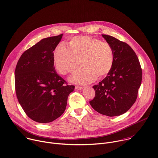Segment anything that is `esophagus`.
<instances>
[{"instance_id":"obj_1","label":"esophagus","mask_w":158,"mask_h":158,"mask_svg":"<svg viewBox=\"0 0 158 158\" xmlns=\"http://www.w3.org/2000/svg\"><path fill=\"white\" fill-rule=\"evenodd\" d=\"M83 88H84L83 86H75V89H79V90L83 89Z\"/></svg>"}]
</instances>
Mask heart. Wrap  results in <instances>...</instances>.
Returning <instances> with one entry per match:
<instances>
[{
    "label": "heart",
    "instance_id": "b5f03b06",
    "mask_svg": "<svg viewBox=\"0 0 158 158\" xmlns=\"http://www.w3.org/2000/svg\"><path fill=\"white\" fill-rule=\"evenodd\" d=\"M81 63L83 65L69 78L73 83L83 85L102 78L111 71L114 63L111 46L102 40L88 36L73 37L69 47L60 45L54 51L56 70L62 75L72 72Z\"/></svg>",
    "mask_w": 158,
    "mask_h": 158
}]
</instances>
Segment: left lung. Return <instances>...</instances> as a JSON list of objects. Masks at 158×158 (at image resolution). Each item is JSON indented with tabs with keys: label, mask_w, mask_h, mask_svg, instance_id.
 <instances>
[{
	"label": "left lung",
	"mask_w": 158,
	"mask_h": 158,
	"mask_svg": "<svg viewBox=\"0 0 158 158\" xmlns=\"http://www.w3.org/2000/svg\"><path fill=\"white\" fill-rule=\"evenodd\" d=\"M114 52L113 67L98 85L93 86L95 97L91 107L108 116H119L135 103L142 80V70L137 55L127 43L102 35Z\"/></svg>",
	"instance_id": "left-lung-1"
}]
</instances>
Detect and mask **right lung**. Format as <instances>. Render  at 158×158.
Listing matches in <instances>:
<instances>
[{"label": "right lung", "mask_w": 158, "mask_h": 158, "mask_svg": "<svg viewBox=\"0 0 158 158\" xmlns=\"http://www.w3.org/2000/svg\"><path fill=\"white\" fill-rule=\"evenodd\" d=\"M63 34L44 39L23 53L15 70V91L26 114L47 123L64 113L69 94L75 86L55 72L53 52Z\"/></svg>", "instance_id": "add662e5"}]
</instances>
